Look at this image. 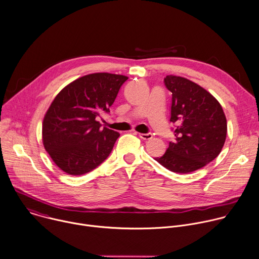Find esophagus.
Segmentation results:
<instances>
[{
    "instance_id": "34e87169",
    "label": "esophagus",
    "mask_w": 259,
    "mask_h": 259,
    "mask_svg": "<svg viewBox=\"0 0 259 259\" xmlns=\"http://www.w3.org/2000/svg\"><path fill=\"white\" fill-rule=\"evenodd\" d=\"M139 137L143 140H149L152 138V134L150 133H147V134H144V133H139Z\"/></svg>"
}]
</instances>
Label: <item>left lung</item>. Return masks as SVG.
Returning a JSON list of instances; mask_svg holds the SVG:
<instances>
[{
    "label": "left lung",
    "mask_w": 259,
    "mask_h": 259,
    "mask_svg": "<svg viewBox=\"0 0 259 259\" xmlns=\"http://www.w3.org/2000/svg\"><path fill=\"white\" fill-rule=\"evenodd\" d=\"M164 84L171 93L169 121L176 124V140L154 159L171 171L188 174L220 154L227 137V119L218 100L195 82L167 75Z\"/></svg>",
    "instance_id": "left-lung-1"
}]
</instances>
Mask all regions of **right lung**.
<instances>
[{"label": "right lung", "instance_id": "1", "mask_svg": "<svg viewBox=\"0 0 259 259\" xmlns=\"http://www.w3.org/2000/svg\"><path fill=\"white\" fill-rule=\"evenodd\" d=\"M125 75L93 73L82 76L56 96L42 121V143L65 173L83 175L111 153L119 132L98 121L115 102Z\"/></svg>", "mask_w": 259, "mask_h": 259}]
</instances>
